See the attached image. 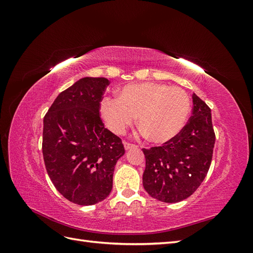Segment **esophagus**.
Returning <instances> with one entry per match:
<instances>
[{
	"label": "esophagus",
	"mask_w": 253,
	"mask_h": 253,
	"mask_svg": "<svg viewBox=\"0 0 253 253\" xmlns=\"http://www.w3.org/2000/svg\"><path fill=\"white\" fill-rule=\"evenodd\" d=\"M124 145H125V149H126V151L131 150V149H134V148H137V145L132 144V143H128V142H124Z\"/></svg>",
	"instance_id": "esophagus-1"
}]
</instances>
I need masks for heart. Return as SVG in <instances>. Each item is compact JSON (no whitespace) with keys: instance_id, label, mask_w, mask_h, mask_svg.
Instances as JSON below:
<instances>
[{"instance_id":"heart-1","label":"heart","mask_w":253,"mask_h":253,"mask_svg":"<svg viewBox=\"0 0 253 253\" xmlns=\"http://www.w3.org/2000/svg\"><path fill=\"white\" fill-rule=\"evenodd\" d=\"M191 110L188 94L180 87L141 82L125 85L117 98L105 97L100 114L115 134L121 135L138 116V126L154 143L174 139L185 126Z\"/></svg>"}]
</instances>
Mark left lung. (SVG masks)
<instances>
[{
	"mask_svg": "<svg viewBox=\"0 0 253 253\" xmlns=\"http://www.w3.org/2000/svg\"><path fill=\"white\" fill-rule=\"evenodd\" d=\"M193 111L182 131L162 147L143 149V188L156 200L178 203L192 195L211 165L215 134L211 110L193 94Z\"/></svg>",
	"mask_w": 253,
	"mask_h": 253,
	"instance_id": "obj_1",
	"label": "left lung"
}]
</instances>
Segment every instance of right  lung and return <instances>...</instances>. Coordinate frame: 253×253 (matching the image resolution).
I'll return each instance as SVG.
<instances>
[{
  "instance_id": "1",
  "label": "right lung",
  "mask_w": 253,
  "mask_h": 253,
  "mask_svg": "<svg viewBox=\"0 0 253 253\" xmlns=\"http://www.w3.org/2000/svg\"><path fill=\"white\" fill-rule=\"evenodd\" d=\"M106 78L84 77L60 93L43 120V158L53 186L66 200L90 206L113 188V174L125 148L104 127L99 108Z\"/></svg>"
}]
</instances>
